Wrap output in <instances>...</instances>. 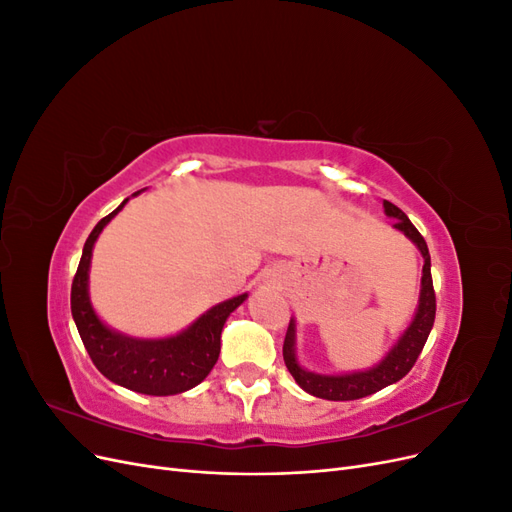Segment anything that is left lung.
Masks as SVG:
<instances>
[{"instance_id":"obj_1","label":"left lung","mask_w":512,"mask_h":512,"mask_svg":"<svg viewBox=\"0 0 512 512\" xmlns=\"http://www.w3.org/2000/svg\"><path fill=\"white\" fill-rule=\"evenodd\" d=\"M384 213L389 218H395V228L404 232V235L421 250L423 254V277H421V297H418V309L414 314V320L410 327L399 337V342L389 350L384 359L367 371H354V374H342V376H324L307 371L297 361V350H294V320H290L286 339H284V363L292 378L297 380L303 391L309 395L329 399V401H350L361 399L371 393L382 391L384 386L395 384L397 380L404 378L408 371L414 367L418 354H421L427 337L431 333L433 320H436V292H433V280H431V258L427 243L421 232L414 228V224L408 220V215L395 207L389 200H384Z\"/></svg>"}]
</instances>
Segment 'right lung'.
<instances>
[{
	"instance_id": "right-lung-1",
	"label": "right lung",
	"mask_w": 512,
	"mask_h": 512,
	"mask_svg": "<svg viewBox=\"0 0 512 512\" xmlns=\"http://www.w3.org/2000/svg\"><path fill=\"white\" fill-rule=\"evenodd\" d=\"M126 203L128 198L113 213L102 218L85 241L70 292L72 318L85 350L102 376L143 395H177L194 389L196 384L209 376V371L218 363L220 356V335L224 322L247 299V294H239V297L211 307L192 327L173 337L136 339L108 329L96 316L89 301V262L91 250H94V243L100 237L102 228L115 218Z\"/></svg>"
}]
</instances>
